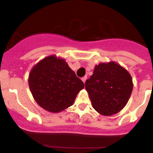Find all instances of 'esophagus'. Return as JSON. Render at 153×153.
<instances>
[{
    "instance_id": "obj_1",
    "label": "esophagus",
    "mask_w": 153,
    "mask_h": 153,
    "mask_svg": "<svg viewBox=\"0 0 153 153\" xmlns=\"http://www.w3.org/2000/svg\"><path fill=\"white\" fill-rule=\"evenodd\" d=\"M81 80H82V81L85 83V82L86 81V80H87V76H84L83 78H82Z\"/></svg>"
}]
</instances>
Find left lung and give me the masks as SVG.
I'll return each instance as SVG.
<instances>
[{"label":"left lung","instance_id":"left-lung-1","mask_svg":"<svg viewBox=\"0 0 153 153\" xmlns=\"http://www.w3.org/2000/svg\"><path fill=\"white\" fill-rule=\"evenodd\" d=\"M85 85L94 109L106 117L124 108L133 89L131 75L114 61L96 65Z\"/></svg>","mask_w":153,"mask_h":153}]
</instances>
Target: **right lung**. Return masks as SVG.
I'll return each mask as SVG.
<instances>
[{
  "mask_svg": "<svg viewBox=\"0 0 153 153\" xmlns=\"http://www.w3.org/2000/svg\"><path fill=\"white\" fill-rule=\"evenodd\" d=\"M28 81L39 106L52 113H58L71 106L84 88V83L65 59L55 54L47 56L33 66Z\"/></svg>",
  "mask_w": 153,
  "mask_h": 153,
  "instance_id": "obj_1",
  "label": "right lung"
}]
</instances>
